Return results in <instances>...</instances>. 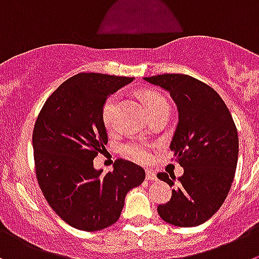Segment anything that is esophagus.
Listing matches in <instances>:
<instances>
[{"mask_svg": "<svg viewBox=\"0 0 259 259\" xmlns=\"http://www.w3.org/2000/svg\"><path fill=\"white\" fill-rule=\"evenodd\" d=\"M146 179L150 182H154L156 181L157 177H156V173H155L154 170H146Z\"/></svg>", "mask_w": 259, "mask_h": 259, "instance_id": "1", "label": "esophagus"}]
</instances>
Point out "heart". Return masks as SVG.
I'll use <instances>...</instances> for the list:
<instances>
[{
    "mask_svg": "<svg viewBox=\"0 0 259 259\" xmlns=\"http://www.w3.org/2000/svg\"><path fill=\"white\" fill-rule=\"evenodd\" d=\"M144 99L146 102L147 108H149L150 113L157 112L161 109H168L169 104L162 95L155 91H146L144 94ZM120 95L119 94H113L108 98L104 102L102 108V120L104 127L107 128L108 131H112L115 125V118H117L118 112V105H119ZM123 152L127 155L128 157L136 160L139 162H147L151 159V154L147 147V145L141 144V142H130V144L123 146Z\"/></svg>",
    "mask_w": 259,
    "mask_h": 259,
    "instance_id": "1",
    "label": "heart"
}]
</instances>
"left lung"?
<instances>
[{"label":"left lung","instance_id":"1","mask_svg":"<svg viewBox=\"0 0 259 259\" xmlns=\"http://www.w3.org/2000/svg\"><path fill=\"white\" fill-rule=\"evenodd\" d=\"M144 80L169 91L179 114L170 150L184 173L178 179L157 174L176 187L157 212L171 225L198 226L215 215L230 191L239 154L235 123L220 95L192 76L164 73Z\"/></svg>","mask_w":259,"mask_h":259}]
</instances>
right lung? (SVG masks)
Listing matches in <instances>:
<instances>
[{
	"label": "right lung",
	"instance_id": "1",
	"mask_svg": "<svg viewBox=\"0 0 259 259\" xmlns=\"http://www.w3.org/2000/svg\"><path fill=\"white\" fill-rule=\"evenodd\" d=\"M134 77L82 72L66 80L47 99L33 131L36 179L49 206L65 223L97 231L117 223L125 194L145 181V170L115 160L103 174L93 160L108 144L102 108Z\"/></svg>",
	"mask_w": 259,
	"mask_h": 259
}]
</instances>
